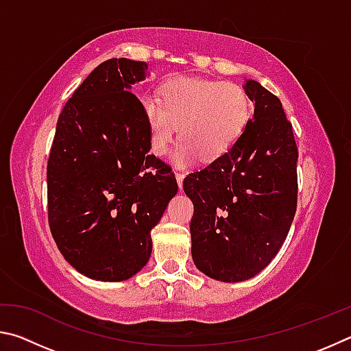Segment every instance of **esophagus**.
I'll use <instances>...</instances> for the list:
<instances>
[{
	"instance_id": "esophagus-1",
	"label": "esophagus",
	"mask_w": 351,
	"mask_h": 351,
	"mask_svg": "<svg viewBox=\"0 0 351 351\" xmlns=\"http://www.w3.org/2000/svg\"><path fill=\"white\" fill-rule=\"evenodd\" d=\"M176 182H178V187L180 190H182V182H184V173H176Z\"/></svg>"
}]
</instances>
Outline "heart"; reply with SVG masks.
Returning a JSON list of instances; mask_svg holds the SVG:
<instances>
[{"instance_id": "obj_1", "label": "heart", "mask_w": 351, "mask_h": 351, "mask_svg": "<svg viewBox=\"0 0 351 351\" xmlns=\"http://www.w3.org/2000/svg\"><path fill=\"white\" fill-rule=\"evenodd\" d=\"M141 110L150 152L162 158L178 133L181 142L171 161L187 169L199 158L203 162L223 158L246 130L252 105L235 83L175 77L161 86V104L144 99Z\"/></svg>"}]
</instances>
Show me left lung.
I'll list each match as a JSON object with an SVG mask.
<instances>
[{
    "label": "left lung",
    "mask_w": 351,
    "mask_h": 351,
    "mask_svg": "<svg viewBox=\"0 0 351 351\" xmlns=\"http://www.w3.org/2000/svg\"><path fill=\"white\" fill-rule=\"evenodd\" d=\"M243 90L254 116L237 144L184 180L193 203L192 258L213 280L237 283L263 271L289 232L297 207V145L274 94L257 80Z\"/></svg>",
    "instance_id": "left-lung-1"
}]
</instances>
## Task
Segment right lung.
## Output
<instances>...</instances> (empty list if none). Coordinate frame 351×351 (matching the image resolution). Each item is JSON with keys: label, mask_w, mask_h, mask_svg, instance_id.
<instances>
[{"label": "right lung", "mask_w": 351, "mask_h": 351, "mask_svg": "<svg viewBox=\"0 0 351 351\" xmlns=\"http://www.w3.org/2000/svg\"><path fill=\"white\" fill-rule=\"evenodd\" d=\"M145 62L110 58L74 91L58 117L47 161V217L68 263L100 282H122L152 255V229L178 192L167 164L148 154L141 100Z\"/></svg>", "instance_id": "right-lung-1"}]
</instances>
